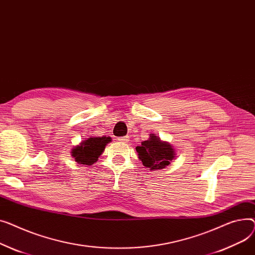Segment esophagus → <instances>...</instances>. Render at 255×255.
I'll list each match as a JSON object with an SVG mask.
<instances>
[{"label": "esophagus", "mask_w": 255, "mask_h": 255, "mask_svg": "<svg viewBox=\"0 0 255 255\" xmlns=\"http://www.w3.org/2000/svg\"><path fill=\"white\" fill-rule=\"evenodd\" d=\"M118 140L123 142V143H128V137H119Z\"/></svg>", "instance_id": "esophagus-1"}]
</instances>
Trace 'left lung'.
I'll use <instances>...</instances> for the list:
<instances>
[{
	"label": "left lung",
	"instance_id": "obj_1",
	"mask_svg": "<svg viewBox=\"0 0 255 255\" xmlns=\"http://www.w3.org/2000/svg\"><path fill=\"white\" fill-rule=\"evenodd\" d=\"M139 158L147 170H161L168 167L175 157V149L170 143L161 141L154 134L136 147Z\"/></svg>",
	"mask_w": 255,
	"mask_h": 255
}]
</instances>
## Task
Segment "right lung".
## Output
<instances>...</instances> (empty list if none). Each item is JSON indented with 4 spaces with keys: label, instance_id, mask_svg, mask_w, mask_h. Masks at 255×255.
<instances>
[{
    "label": "right lung",
    "instance_id": "obj_1",
    "mask_svg": "<svg viewBox=\"0 0 255 255\" xmlns=\"http://www.w3.org/2000/svg\"><path fill=\"white\" fill-rule=\"evenodd\" d=\"M111 142L110 137H92L82 141L79 145L72 149V156L80 164L91 166L103 153L105 147Z\"/></svg>",
    "mask_w": 255,
    "mask_h": 255
}]
</instances>
